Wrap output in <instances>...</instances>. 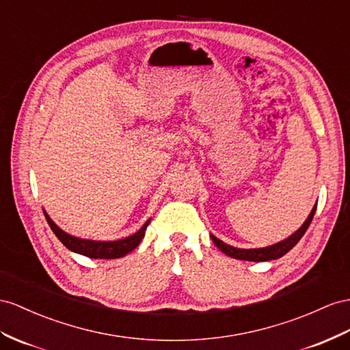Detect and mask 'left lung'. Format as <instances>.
<instances>
[{"label": "left lung", "mask_w": 350, "mask_h": 350, "mask_svg": "<svg viewBox=\"0 0 350 350\" xmlns=\"http://www.w3.org/2000/svg\"><path fill=\"white\" fill-rule=\"evenodd\" d=\"M317 211V205L313 207V210L310 211L309 217L306 219V221L303 223L301 228L294 232V234L286 238L284 241H281V243L278 244H273L271 247H266V248H253V250H244V248H235V247H230L228 244L223 243V241L217 239L214 235H211V239L213 243L216 244V247L220 250V252L225 253L226 256L229 257H234V258H238V260H248V262H267V260H275V258H280L282 257L284 254H286L290 252V250L299 243V241L301 239V237L304 235V232L308 230L310 221L313 219V214H315Z\"/></svg>", "instance_id": "8db88e82"}]
</instances>
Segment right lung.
<instances>
[{
    "instance_id": "1",
    "label": "right lung",
    "mask_w": 350,
    "mask_h": 350,
    "mask_svg": "<svg viewBox=\"0 0 350 350\" xmlns=\"http://www.w3.org/2000/svg\"><path fill=\"white\" fill-rule=\"evenodd\" d=\"M44 216H46L51 230L55 232V235L59 238L62 244H64L66 248H69L70 252H75L78 254H83L90 258L124 257L125 254L133 252V250L140 244V241L143 239V237H145V230L149 225V220H148L139 232H136V234L129 238H124L120 241H109V243H102V241H88V239L70 237L66 234V232H64L55 225V221L49 217V214L46 211H44Z\"/></svg>"
}]
</instances>
